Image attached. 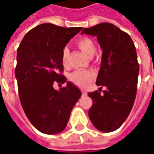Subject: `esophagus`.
Returning <instances> with one entry per match:
<instances>
[{"mask_svg": "<svg viewBox=\"0 0 154 154\" xmlns=\"http://www.w3.org/2000/svg\"><path fill=\"white\" fill-rule=\"evenodd\" d=\"M82 96H87V92H86V91H82Z\"/></svg>", "mask_w": 154, "mask_h": 154, "instance_id": "1", "label": "esophagus"}]
</instances>
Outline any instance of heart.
Instances as JSON below:
<instances>
[{
    "label": "heart",
    "instance_id": "obj_1",
    "mask_svg": "<svg viewBox=\"0 0 154 154\" xmlns=\"http://www.w3.org/2000/svg\"><path fill=\"white\" fill-rule=\"evenodd\" d=\"M77 47L83 52L87 56L92 57L96 53L97 48L94 41L88 37H82L77 41ZM69 57V50L67 48H64L62 51V63L64 66H67ZM95 75L92 72L87 70H77L69 75V80L80 87H87L93 81Z\"/></svg>",
    "mask_w": 154,
    "mask_h": 154
}]
</instances>
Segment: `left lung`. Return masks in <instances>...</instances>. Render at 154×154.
Returning a JSON list of instances; mask_svg holds the SVG:
<instances>
[{
    "label": "left lung",
    "instance_id": "1",
    "mask_svg": "<svg viewBox=\"0 0 154 154\" xmlns=\"http://www.w3.org/2000/svg\"><path fill=\"white\" fill-rule=\"evenodd\" d=\"M82 34L97 36L102 48L97 86L106 87L89 92L93 104L88 111L93 125L102 132L119 129L130 113L137 92L139 65L135 46L126 32L110 23L82 29Z\"/></svg>",
    "mask_w": 154,
    "mask_h": 154
}]
</instances>
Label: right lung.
Masks as SVG:
<instances>
[{"label":"right lung","instance_id":"obj_1","mask_svg":"<svg viewBox=\"0 0 154 154\" xmlns=\"http://www.w3.org/2000/svg\"><path fill=\"white\" fill-rule=\"evenodd\" d=\"M82 29L42 24L25 35L17 49L15 75L20 103L30 123L44 134L62 132L82 96L70 82L59 91L54 88V82L63 84L67 81L62 51Z\"/></svg>","mask_w":154,"mask_h":154}]
</instances>
